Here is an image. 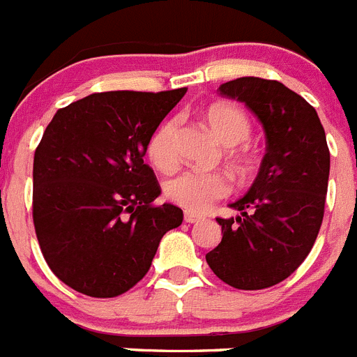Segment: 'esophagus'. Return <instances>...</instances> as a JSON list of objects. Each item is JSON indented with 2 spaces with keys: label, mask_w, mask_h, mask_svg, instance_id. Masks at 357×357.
<instances>
[{
  "label": "esophagus",
  "mask_w": 357,
  "mask_h": 357,
  "mask_svg": "<svg viewBox=\"0 0 357 357\" xmlns=\"http://www.w3.org/2000/svg\"><path fill=\"white\" fill-rule=\"evenodd\" d=\"M184 220L188 223H200V222H204V216H200V214H195V213H185L184 214Z\"/></svg>",
  "instance_id": "1"
}]
</instances>
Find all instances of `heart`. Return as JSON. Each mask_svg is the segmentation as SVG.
<instances>
[{
	"instance_id": "1",
	"label": "heart",
	"mask_w": 357,
	"mask_h": 357,
	"mask_svg": "<svg viewBox=\"0 0 357 357\" xmlns=\"http://www.w3.org/2000/svg\"><path fill=\"white\" fill-rule=\"evenodd\" d=\"M206 121L213 134L227 146H236L250 137V119L239 107L220 103L213 105L206 114ZM176 134L178 121H164L148 141V157L160 172H168L176 164ZM230 193V182L222 173L184 169L164 184V195L169 202L191 213H202L213 206V202Z\"/></svg>"
}]
</instances>
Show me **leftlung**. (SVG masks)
<instances>
[{"label":"left lung","mask_w":357,"mask_h":357,"mask_svg":"<svg viewBox=\"0 0 357 357\" xmlns=\"http://www.w3.org/2000/svg\"><path fill=\"white\" fill-rule=\"evenodd\" d=\"M220 94L245 103L266 135V153L248 193L216 218L222 243L206 254L218 279L238 289H264L304 263L324 220L331 153L317 110L277 80L243 77Z\"/></svg>","instance_id":"8db88e82"}]
</instances>
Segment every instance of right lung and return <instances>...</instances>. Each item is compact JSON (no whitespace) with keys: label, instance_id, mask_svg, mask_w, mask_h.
I'll use <instances>...</instances> for the list:
<instances>
[{"label":"right lung","instance_id":"add662e5","mask_svg":"<svg viewBox=\"0 0 357 357\" xmlns=\"http://www.w3.org/2000/svg\"><path fill=\"white\" fill-rule=\"evenodd\" d=\"M185 87L94 93L56 110L33 157V225L44 259L84 295L110 298L146 275L182 209L144 164L148 141Z\"/></svg>","mask_w":357,"mask_h":357}]
</instances>
